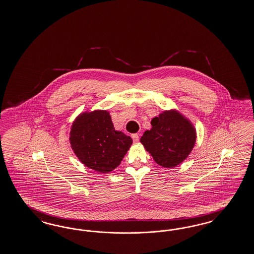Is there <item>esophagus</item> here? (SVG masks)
<instances>
[{"mask_svg": "<svg viewBox=\"0 0 254 254\" xmlns=\"http://www.w3.org/2000/svg\"><path fill=\"white\" fill-rule=\"evenodd\" d=\"M132 139L134 142H139V135L137 133L132 134Z\"/></svg>", "mask_w": 254, "mask_h": 254, "instance_id": "34e87169", "label": "esophagus"}]
</instances>
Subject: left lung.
<instances>
[{"instance_id": "1", "label": "left lung", "mask_w": 254, "mask_h": 254, "mask_svg": "<svg viewBox=\"0 0 254 254\" xmlns=\"http://www.w3.org/2000/svg\"><path fill=\"white\" fill-rule=\"evenodd\" d=\"M151 126L140 141L156 163L173 168L188 158L196 141V129L191 120L172 109L153 118Z\"/></svg>"}]
</instances>
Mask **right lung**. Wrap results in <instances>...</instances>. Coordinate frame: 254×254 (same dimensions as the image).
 Returning <instances> with one entry per match:
<instances>
[{"mask_svg":"<svg viewBox=\"0 0 254 254\" xmlns=\"http://www.w3.org/2000/svg\"><path fill=\"white\" fill-rule=\"evenodd\" d=\"M69 141L85 166L103 174L118 167L132 144L129 136L115 129L110 112L105 110L79 113L71 124Z\"/></svg>","mask_w":254,"mask_h":254,"instance_id":"add662e5","label":"right lung"}]
</instances>
